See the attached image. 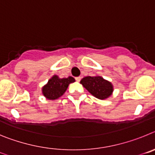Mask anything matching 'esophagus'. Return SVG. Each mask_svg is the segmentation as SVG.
Instances as JSON below:
<instances>
[{
	"label": "esophagus",
	"instance_id": "1",
	"mask_svg": "<svg viewBox=\"0 0 155 155\" xmlns=\"http://www.w3.org/2000/svg\"><path fill=\"white\" fill-rule=\"evenodd\" d=\"M81 79V77H77V78H75V80H76L77 81H80Z\"/></svg>",
	"mask_w": 155,
	"mask_h": 155
}]
</instances>
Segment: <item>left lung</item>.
<instances>
[{
    "label": "left lung",
    "mask_w": 155,
    "mask_h": 155,
    "mask_svg": "<svg viewBox=\"0 0 155 155\" xmlns=\"http://www.w3.org/2000/svg\"><path fill=\"white\" fill-rule=\"evenodd\" d=\"M81 84L89 91L93 96L98 99H105L113 94L112 83L105 80L101 76H87L82 78Z\"/></svg>",
    "instance_id": "left-lung-1"
}]
</instances>
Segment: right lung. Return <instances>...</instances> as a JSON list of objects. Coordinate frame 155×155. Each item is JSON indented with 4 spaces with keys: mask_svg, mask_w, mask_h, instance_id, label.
<instances>
[{
    "mask_svg": "<svg viewBox=\"0 0 155 155\" xmlns=\"http://www.w3.org/2000/svg\"><path fill=\"white\" fill-rule=\"evenodd\" d=\"M75 80L72 77L67 78H60L57 75H53L47 84H45L42 88V94L49 100H55L62 96L68 85L74 82Z\"/></svg>",
    "mask_w": 155,
    "mask_h": 155,
    "instance_id": "add662e5",
    "label": "right lung"
}]
</instances>
